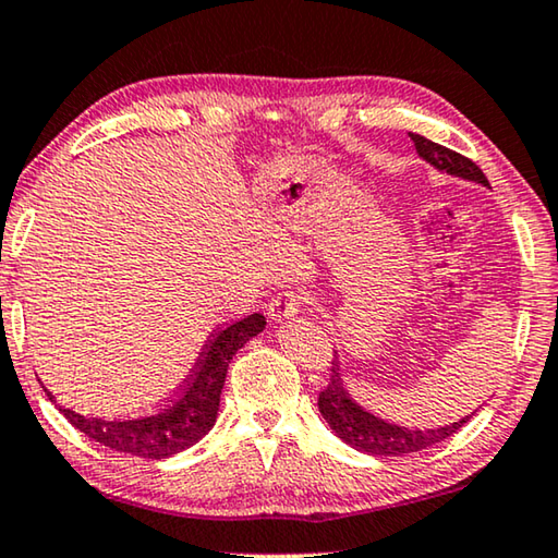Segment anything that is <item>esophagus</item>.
<instances>
[{"label":"esophagus","mask_w":558,"mask_h":558,"mask_svg":"<svg viewBox=\"0 0 558 558\" xmlns=\"http://www.w3.org/2000/svg\"><path fill=\"white\" fill-rule=\"evenodd\" d=\"M302 304H304V296L299 294L296 289H284V291H279V294L271 296L267 312L271 319L281 322V319H289V316H294L299 308H302Z\"/></svg>","instance_id":"esophagus-1"}]
</instances>
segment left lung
<instances>
[{
    "instance_id": "1",
    "label": "left lung",
    "mask_w": 558,
    "mask_h": 558,
    "mask_svg": "<svg viewBox=\"0 0 558 558\" xmlns=\"http://www.w3.org/2000/svg\"><path fill=\"white\" fill-rule=\"evenodd\" d=\"M409 136L416 144L418 157H424L428 165H434L441 171H449V174L464 177V179H471V182L488 186L484 171L478 169L469 157H464V154L453 151L449 147H441V144L426 140L422 134H409ZM319 411L333 432H337L341 441L364 453H374V457H404V453L428 449L434 447V444L449 439L451 434H457L459 428L471 418L466 416L451 426L426 428V432H422V428H407V426L381 422V418L372 416L368 411L356 407L354 401L349 399V393L344 391V384H341V368H339L337 356H333L331 368H329L327 389L319 391Z\"/></svg>"
}]
</instances>
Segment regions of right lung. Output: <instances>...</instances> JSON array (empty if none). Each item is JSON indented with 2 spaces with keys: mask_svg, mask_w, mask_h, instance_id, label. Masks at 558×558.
Returning <instances> with one entry per match:
<instances>
[{
  "mask_svg": "<svg viewBox=\"0 0 558 558\" xmlns=\"http://www.w3.org/2000/svg\"><path fill=\"white\" fill-rule=\"evenodd\" d=\"M264 324L267 319L262 314H250L214 331L202 356L196 359L184 389L157 414L132 418V422H105V418H87L64 407H59V411L89 439L109 449L142 459H167L171 453L190 449L217 422L219 397L225 389L231 356L256 337ZM47 397L51 399L49 391Z\"/></svg>",
  "mask_w": 558,
  "mask_h": 558,
  "instance_id": "add662e5",
  "label": "right lung"
}]
</instances>
